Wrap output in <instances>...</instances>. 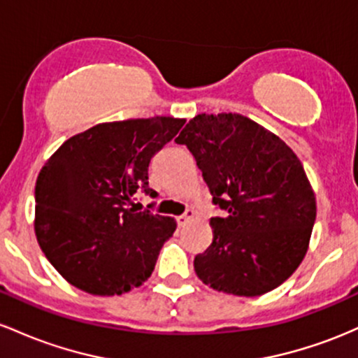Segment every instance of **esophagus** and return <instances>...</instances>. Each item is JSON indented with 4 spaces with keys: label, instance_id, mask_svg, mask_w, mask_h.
Segmentation results:
<instances>
[{
    "label": "esophagus",
    "instance_id": "1",
    "mask_svg": "<svg viewBox=\"0 0 358 358\" xmlns=\"http://www.w3.org/2000/svg\"><path fill=\"white\" fill-rule=\"evenodd\" d=\"M192 216H194V211H192V210H187L186 215L178 216V224H179V227H186V224L192 220Z\"/></svg>",
    "mask_w": 358,
    "mask_h": 358
}]
</instances>
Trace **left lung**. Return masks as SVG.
Segmentation results:
<instances>
[{
    "mask_svg": "<svg viewBox=\"0 0 358 358\" xmlns=\"http://www.w3.org/2000/svg\"><path fill=\"white\" fill-rule=\"evenodd\" d=\"M228 216L213 218V242L196 275L218 292L254 298L294 274L309 248L316 196L284 140L238 113L196 115L180 131Z\"/></svg>",
    "mask_w": 358,
    "mask_h": 358,
    "instance_id": "8db88e82",
    "label": "left lung"
}]
</instances>
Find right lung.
<instances>
[{
  "label": "right lung",
  "mask_w": 358,
  "mask_h": 358,
  "mask_svg": "<svg viewBox=\"0 0 358 358\" xmlns=\"http://www.w3.org/2000/svg\"><path fill=\"white\" fill-rule=\"evenodd\" d=\"M184 118L108 122L78 134L47 159L35 184V236L67 282L94 296L140 287L178 223L134 208L148 187V164Z\"/></svg>",
  "instance_id": "1"
}]
</instances>
